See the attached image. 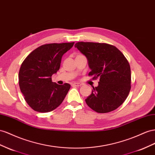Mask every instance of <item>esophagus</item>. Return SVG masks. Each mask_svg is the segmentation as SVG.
Masks as SVG:
<instances>
[{"mask_svg": "<svg viewBox=\"0 0 155 155\" xmlns=\"http://www.w3.org/2000/svg\"><path fill=\"white\" fill-rule=\"evenodd\" d=\"M73 86H76V87H80L82 85L81 83H74L72 84Z\"/></svg>", "mask_w": 155, "mask_h": 155, "instance_id": "34e87169", "label": "esophagus"}]
</instances>
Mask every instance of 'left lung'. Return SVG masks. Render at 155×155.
<instances>
[{"label": "left lung", "instance_id": "1", "mask_svg": "<svg viewBox=\"0 0 155 155\" xmlns=\"http://www.w3.org/2000/svg\"><path fill=\"white\" fill-rule=\"evenodd\" d=\"M89 62V76L100 78L98 87L85 99L88 106L100 114L116 110L127 99L131 89V70L128 60L114 45L83 42L75 45Z\"/></svg>", "mask_w": 155, "mask_h": 155}]
</instances>
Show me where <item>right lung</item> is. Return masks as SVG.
<instances>
[{"mask_svg":"<svg viewBox=\"0 0 155 155\" xmlns=\"http://www.w3.org/2000/svg\"><path fill=\"white\" fill-rule=\"evenodd\" d=\"M74 42L48 44L35 49L22 62L19 72V85L24 98L32 110L51 111L63 101L70 85L52 82L51 76L59 70L62 55Z\"/></svg>","mask_w":155,"mask_h":155,"instance_id":"add662e5","label":"right lung"}]
</instances>
